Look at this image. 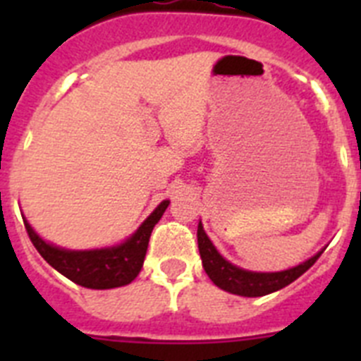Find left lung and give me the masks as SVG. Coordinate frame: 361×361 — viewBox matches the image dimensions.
Returning a JSON list of instances; mask_svg holds the SVG:
<instances>
[{
    "label": "left lung",
    "mask_w": 361,
    "mask_h": 361,
    "mask_svg": "<svg viewBox=\"0 0 361 361\" xmlns=\"http://www.w3.org/2000/svg\"><path fill=\"white\" fill-rule=\"evenodd\" d=\"M197 240H199L202 267L208 273L209 279H212V282L215 283L216 288L224 289V291L231 293V295L240 296H264L286 288L291 282H295L298 276L304 275L305 271L317 262L318 257L322 255L320 251V253H317L314 257L305 260V262L298 264L296 267H291V269L276 271V273H257V271L240 269V267L228 262L215 250V245L212 244V240L208 238L200 222L199 229H197Z\"/></svg>",
    "instance_id": "left-lung-1"
}]
</instances>
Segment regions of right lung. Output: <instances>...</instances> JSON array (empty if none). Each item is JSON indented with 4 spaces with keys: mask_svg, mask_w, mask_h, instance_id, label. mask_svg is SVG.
<instances>
[{
    "mask_svg": "<svg viewBox=\"0 0 361 361\" xmlns=\"http://www.w3.org/2000/svg\"><path fill=\"white\" fill-rule=\"evenodd\" d=\"M168 204L170 200H162L155 208V212L123 244L114 245V247H103V250H63V247L44 242L32 229L27 219H23V222L34 247L54 269L82 288L111 289L126 286L139 275L142 262H145L146 250H148L149 235H152L155 224L161 220Z\"/></svg>",
    "mask_w": 361,
    "mask_h": 361,
    "instance_id": "obj_1",
    "label": "right lung"
}]
</instances>
